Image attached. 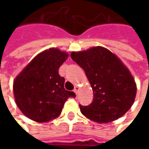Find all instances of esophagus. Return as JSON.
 I'll use <instances>...</instances> for the list:
<instances>
[{"mask_svg":"<svg viewBox=\"0 0 149 149\" xmlns=\"http://www.w3.org/2000/svg\"><path fill=\"white\" fill-rule=\"evenodd\" d=\"M74 93L76 94H77L78 93V92H79V91H80V88L78 87V86H76V87L74 88Z\"/></svg>","mask_w":149,"mask_h":149,"instance_id":"esophagus-1","label":"esophagus"}]
</instances>
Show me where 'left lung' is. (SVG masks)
Instances as JSON below:
<instances>
[{"label":"left lung","instance_id":"obj_1","mask_svg":"<svg viewBox=\"0 0 149 149\" xmlns=\"http://www.w3.org/2000/svg\"><path fill=\"white\" fill-rule=\"evenodd\" d=\"M71 57L84 69L93 91L92 103L88 106L80 104L81 113L100 124L125 115L134 102L136 84L121 61L100 46L72 52Z\"/></svg>","mask_w":149,"mask_h":149}]
</instances>
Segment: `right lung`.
Returning a JSON list of instances; mask_svg holds the SVG:
<instances>
[{
    "label": "right lung",
    "mask_w": 149,
    "mask_h": 149,
    "mask_svg": "<svg viewBox=\"0 0 149 149\" xmlns=\"http://www.w3.org/2000/svg\"><path fill=\"white\" fill-rule=\"evenodd\" d=\"M68 56L57 49L45 50L15 78V101L28 118L40 123L56 118L68 97H76L73 92L65 90V78L58 72Z\"/></svg>",
    "instance_id": "add662e5"
}]
</instances>
